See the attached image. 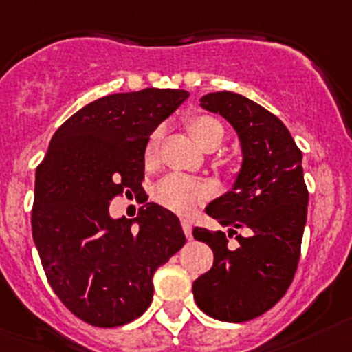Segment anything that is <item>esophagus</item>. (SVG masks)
Listing matches in <instances>:
<instances>
[{
	"label": "esophagus",
	"mask_w": 352,
	"mask_h": 352,
	"mask_svg": "<svg viewBox=\"0 0 352 352\" xmlns=\"http://www.w3.org/2000/svg\"><path fill=\"white\" fill-rule=\"evenodd\" d=\"M182 227H183V232H185L186 237H188V239H192V221H190L188 218H182Z\"/></svg>",
	"instance_id": "obj_1"
}]
</instances>
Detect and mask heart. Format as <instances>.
<instances>
[{"instance_id":"1","label":"heart","mask_w":352,"mask_h":352,"mask_svg":"<svg viewBox=\"0 0 352 352\" xmlns=\"http://www.w3.org/2000/svg\"><path fill=\"white\" fill-rule=\"evenodd\" d=\"M190 134L202 148H218L225 138V127L220 120H216L211 115L204 113H195L190 115L186 120ZM162 131H157L148 138L146 146H144V160L148 164L157 159V151H159V141ZM211 193V186L206 182L195 179L186 174H170L159 183L155 190V199L164 204L166 208L174 209L179 212L192 211L202 199H206Z\"/></svg>"}]
</instances>
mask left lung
I'll list each match as a JSON object with an SVG mask.
<instances>
[{
  "label": "left lung",
  "mask_w": 352,
  "mask_h": 352,
  "mask_svg": "<svg viewBox=\"0 0 352 352\" xmlns=\"http://www.w3.org/2000/svg\"><path fill=\"white\" fill-rule=\"evenodd\" d=\"M201 106L221 115L241 143L239 173L230 188L206 208L228 236L246 228L232 250L225 232L193 228V237L208 244L214 263L193 281V296L220 321L243 323L262 316L281 300L295 276L307 221L309 193L302 151L276 115L235 92H209Z\"/></svg>",
  "instance_id": "obj_1"
}]
</instances>
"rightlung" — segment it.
<instances>
[{"mask_svg": "<svg viewBox=\"0 0 352 352\" xmlns=\"http://www.w3.org/2000/svg\"><path fill=\"white\" fill-rule=\"evenodd\" d=\"M144 89L104 96L56 131L36 169L33 239L60 302L94 327L140 318L153 298V274L186 239L178 216L148 202L134 220L111 218L109 201L144 178V146L188 98Z\"/></svg>", "mask_w": 352, "mask_h": 352, "instance_id": "1", "label": "right lung"}]
</instances>
